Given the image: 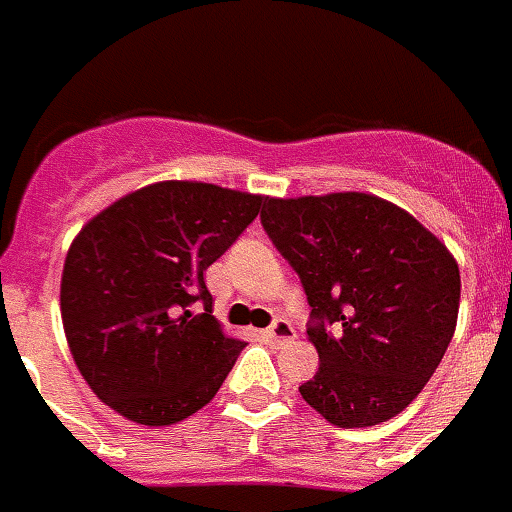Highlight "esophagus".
I'll return each mask as SVG.
<instances>
[{"instance_id":"obj_1","label":"esophagus","mask_w":512,"mask_h":512,"mask_svg":"<svg viewBox=\"0 0 512 512\" xmlns=\"http://www.w3.org/2000/svg\"><path fill=\"white\" fill-rule=\"evenodd\" d=\"M265 335H268V340H273L281 345V342L293 340V337H296V330H293V324L286 322V319H275L268 330H265Z\"/></svg>"}]
</instances>
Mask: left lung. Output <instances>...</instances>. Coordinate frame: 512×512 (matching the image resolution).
I'll use <instances>...</instances> for the list:
<instances>
[{
  "label": "left lung",
  "mask_w": 512,
  "mask_h": 512,
  "mask_svg": "<svg viewBox=\"0 0 512 512\" xmlns=\"http://www.w3.org/2000/svg\"><path fill=\"white\" fill-rule=\"evenodd\" d=\"M260 221L311 306L319 371L301 397L337 428L399 415L456 330L461 275L446 244L366 193L265 198Z\"/></svg>",
  "instance_id": "1"
}]
</instances>
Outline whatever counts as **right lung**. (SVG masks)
Masks as SVG:
<instances>
[{
  "label": "right lung",
  "mask_w": 512,
  "mask_h": 512,
  "mask_svg": "<svg viewBox=\"0 0 512 512\" xmlns=\"http://www.w3.org/2000/svg\"><path fill=\"white\" fill-rule=\"evenodd\" d=\"M262 203L167 180L82 226L61 275V319L79 373L108 407L139 425H172L216 397L247 342L221 332L203 273Z\"/></svg>",
  "instance_id": "1"
}]
</instances>
